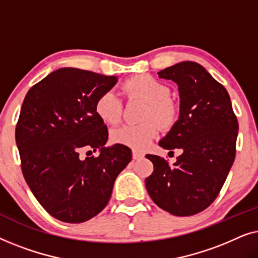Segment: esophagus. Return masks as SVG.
Returning <instances> with one entry per match:
<instances>
[{
	"label": "esophagus",
	"mask_w": 258,
	"mask_h": 258,
	"mask_svg": "<svg viewBox=\"0 0 258 258\" xmlns=\"http://www.w3.org/2000/svg\"><path fill=\"white\" fill-rule=\"evenodd\" d=\"M143 157H144L143 154H141V153H139V151H135V150L133 151V158H134V160L139 161V160H142Z\"/></svg>",
	"instance_id": "34e87169"
}]
</instances>
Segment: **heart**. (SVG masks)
<instances>
[{
  "label": "heart",
  "instance_id": "heart-1",
  "mask_svg": "<svg viewBox=\"0 0 258 258\" xmlns=\"http://www.w3.org/2000/svg\"><path fill=\"white\" fill-rule=\"evenodd\" d=\"M123 90L129 100L147 102L141 124H126L115 129L111 139L134 150H144L150 146L158 134V125L170 128L177 119L178 107L169 96L170 89L167 84L150 75H135L123 83ZM95 111L102 121L108 124H117L123 116V102L114 91H105L96 100Z\"/></svg>",
  "mask_w": 258,
  "mask_h": 258
}]
</instances>
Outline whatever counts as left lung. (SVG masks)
<instances>
[{
	"label": "left lung",
	"instance_id": "left-lung-1",
	"mask_svg": "<svg viewBox=\"0 0 258 258\" xmlns=\"http://www.w3.org/2000/svg\"><path fill=\"white\" fill-rule=\"evenodd\" d=\"M177 83L179 117L160 141L182 154L170 165L147 155L154 171L146 178L151 200L175 216H191L216 200L236 156L238 122L225 88L196 62H181L158 73ZM171 153V151H170Z\"/></svg>",
	"mask_w": 258,
	"mask_h": 258
}]
</instances>
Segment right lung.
<instances>
[{
	"instance_id": "obj_1",
	"label": "right lung",
	"mask_w": 258,
	"mask_h": 258,
	"mask_svg": "<svg viewBox=\"0 0 258 258\" xmlns=\"http://www.w3.org/2000/svg\"><path fill=\"white\" fill-rule=\"evenodd\" d=\"M116 82V76L62 68L24 97L15 129L21 168L41 206L62 222L82 223L100 214L132 161L128 147H104L108 129L95 111L100 95ZM89 149L101 153L82 160L80 151Z\"/></svg>"
}]
</instances>
